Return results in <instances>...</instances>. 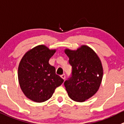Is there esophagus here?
<instances>
[{
    "instance_id": "esophagus-1",
    "label": "esophagus",
    "mask_w": 124,
    "mask_h": 124,
    "mask_svg": "<svg viewBox=\"0 0 124 124\" xmlns=\"http://www.w3.org/2000/svg\"><path fill=\"white\" fill-rule=\"evenodd\" d=\"M61 77L62 78V79H63V80H64V79H65V74H62V75L61 76Z\"/></svg>"
}]
</instances>
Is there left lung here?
<instances>
[{
  "label": "left lung",
  "instance_id": "obj_1",
  "mask_svg": "<svg viewBox=\"0 0 124 124\" xmlns=\"http://www.w3.org/2000/svg\"><path fill=\"white\" fill-rule=\"evenodd\" d=\"M72 66L71 77L64 85L68 95L76 102H84L92 97L99 90L103 76L101 61L97 54L86 45L76 50L65 49Z\"/></svg>",
  "mask_w": 124,
  "mask_h": 124
}]
</instances>
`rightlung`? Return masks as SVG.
Wrapping results in <instances>:
<instances>
[{"mask_svg":"<svg viewBox=\"0 0 124 124\" xmlns=\"http://www.w3.org/2000/svg\"><path fill=\"white\" fill-rule=\"evenodd\" d=\"M56 50L44 45L28 51L18 68V79L22 91L30 100L43 102L48 100L63 79L56 74V69L49 63Z\"/></svg>","mask_w":124,"mask_h":124,"instance_id":"obj_1","label":"right lung"}]
</instances>
